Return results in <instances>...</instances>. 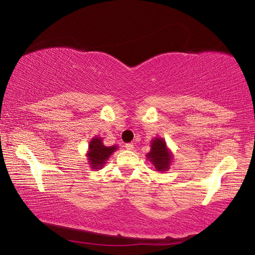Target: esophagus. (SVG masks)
<instances>
[{"label": "esophagus", "instance_id": "esophagus-1", "mask_svg": "<svg viewBox=\"0 0 255 255\" xmlns=\"http://www.w3.org/2000/svg\"><path fill=\"white\" fill-rule=\"evenodd\" d=\"M125 147H126V149H128V150H132L133 149V144L132 143H127L126 145H125Z\"/></svg>", "mask_w": 255, "mask_h": 255}]
</instances>
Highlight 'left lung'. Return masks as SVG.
I'll return each instance as SVG.
<instances>
[{"label":"left lung","instance_id":"left-lung-1","mask_svg":"<svg viewBox=\"0 0 255 255\" xmlns=\"http://www.w3.org/2000/svg\"><path fill=\"white\" fill-rule=\"evenodd\" d=\"M147 157L153 163V165L156 167L157 171H166L169 169L171 163V154L166 148L165 141L161 138H155L152 143V149L147 154Z\"/></svg>","mask_w":255,"mask_h":255}]
</instances>
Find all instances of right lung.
Returning <instances> with one entry per match:
<instances>
[{
  "mask_svg": "<svg viewBox=\"0 0 255 255\" xmlns=\"http://www.w3.org/2000/svg\"><path fill=\"white\" fill-rule=\"evenodd\" d=\"M89 159H90V165H92V169H100L103 166V164L106 163L108 157L115 152V149H117V146H110L107 147L102 144L101 138H93L90 141L89 145Z\"/></svg>",
  "mask_w": 255,
  "mask_h": 255,
  "instance_id": "obj_1",
  "label": "right lung"
}]
</instances>
